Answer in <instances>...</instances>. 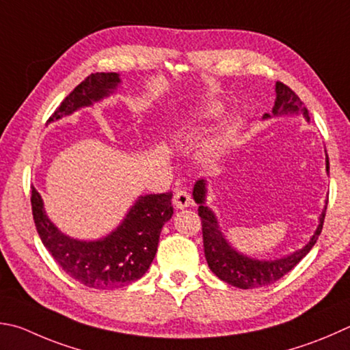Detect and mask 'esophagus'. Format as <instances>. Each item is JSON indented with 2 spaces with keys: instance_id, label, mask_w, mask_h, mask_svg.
<instances>
[{
  "instance_id": "esophagus-1",
  "label": "esophagus",
  "mask_w": 350,
  "mask_h": 350,
  "mask_svg": "<svg viewBox=\"0 0 350 350\" xmlns=\"http://www.w3.org/2000/svg\"><path fill=\"white\" fill-rule=\"evenodd\" d=\"M173 203L176 208L179 209H185L189 205H191V196H189L185 189H177L176 194H174V199Z\"/></svg>"
}]
</instances>
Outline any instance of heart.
Wrapping results in <instances>:
<instances>
[{"label": "heart", "instance_id": "heart-1", "mask_svg": "<svg viewBox=\"0 0 350 350\" xmlns=\"http://www.w3.org/2000/svg\"><path fill=\"white\" fill-rule=\"evenodd\" d=\"M221 113H224V107L221 104L215 103V100H205V103L194 107V110L189 113V116L183 120L176 130L174 137L177 141H193V139L199 137L203 131L206 130L209 124L219 120ZM226 135H221L219 137L213 139L208 142L202 150V159L206 163H215L224 154L226 148Z\"/></svg>", "mask_w": 350, "mask_h": 350}]
</instances>
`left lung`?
<instances>
[{
    "instance_id": "left-lung-1",
    "label": "left lung",
    "mask_w": 350,
    "mask_h": 350,
    "mask_svg": "<svg viewBox=\"0 0 350 350\" xmlns=\"http://www.w3.org/2000/svg\"><path fill=\"white\" fill-rule=\"evenodd\" d=\"M275 88V103L272 107V113L263 114V120L278 116H301L309 122V113L300 98L286 87L282 82H277ZM326 151V150H325ZM326 173L329 174V157L326 154ZM208 197V182L205 179H199L194 183L193 199L199 205V211L202 220V232H203V247H205V257L209 269H211L220 280L228 284L236 286L240 289H254L262 288V286L272 284L280 280L283 275L294 268L306 254L312 250V246L319 240L320 232L323 230V221L327 208V200L325 202V208L319 217V225L314 231L312 237L300 250L288 254V256L277 258H256L240 252L221 231L219 219L211 208L206 205Z\"/></svg>"
}]
</instances>
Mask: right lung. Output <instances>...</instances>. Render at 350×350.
<instances>
[{
  "mask_svg": "<svg viewBox=\"0 0 350 350\" xmlns=\"http://www.w3.org/2000/svg\"><path fill=\"white\" fill-rule=\"evenodd\" d=\"M119 73H94L62 100L49 122H55L85 107L116 94ZM173 194L139 196L122 221L96 240L70 237L46 213L44 200L31 188V213L44 246L67 274L93 289L122 288L141 278L154 260L163 225L173 217Z\"/></svg>",
  "mask_w": 350,
  "mask_h": 350,
  "instance_id": "obj_1",
  "label": "right lung"
}]
</instances>
